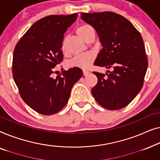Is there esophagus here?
Here are the masks:
<instances>
[{
  "label": "esophagus",
  "mask_w": 160,
  "mask_h": 160,
  "mask_svg": "<svg viewBox=\"0 0 160 160\" xmlns=\"http://www.w3.org/2000/svg\"><path fill=\"white\" fill-rule=\"evenodd\" d=\"M89 73V72L88 71H85V70H84V71H83V74H84V76L88 75Z\"/></svg>",
  "instance_id": "esophagus-1"
}]
</instances>
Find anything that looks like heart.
Returning <instances> with one entry per match:
<instances>
[{"label":"heart","instance_id":"1","mask_svg":"<svg viewBox=\"0 0 160 160\" xmlns=\"http://www.w3.org/2000/svg\"><path fill=\"white\" fill-rule=\"evenodd\" d=\"M76 32L82 39L87 41V38L94 33V31L90 26L89 25H82L78 28L76 30ZM62 49L63 51H65L66 47H65V42L63 41ZM95 59V55L92 52H87V53L78 54V55L74 56L71 58L67 65L69 68H78L82 70H87L91 66L92 63L94 62Z\"/></svg>","mask_w":160,"mask_h":160}]
</instances>
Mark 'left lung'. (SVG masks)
Instances as JSON below:
<instances>
[{"instance_id": "8db88e82", "label": "left lung", "mask_w": 160, "mask_h": 160, "mask_svg": "<svg viewBox=\"0 0 160 160\" xmlns=\"http://www.w3.org/2000/svg\"><path fill=\"white\" fill-rule=\"evenodd\" d=\"M81 15L95 28L102 46L94 64L112 70L107 71L108 74L93 72L98 84L92 89V94L105 108H123L141 91L148 68L141 35L125 17L114 12Z\"/></svg>"}]
</instances>
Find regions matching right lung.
I'll return each instance as SVG.
<instances>
[{"label": "right lung", "instance_id": "add662e5", "mask_svg": "<svg viewBox=\"0 0 160 160\" xmlns=\"http://www.w3.org/2000/svg\"><path fill=\"white\" fill-rule=\"evenodd\" d=\"M78 14L50 15L39 19L24 34L13 54V78L22 100L43 115L58 113L67 104L71 91L83 72L78 68L52 77L62 61L63 35Z\"/></svg>", "mask_w": 160, "mask_h": 160}]
</instances>
